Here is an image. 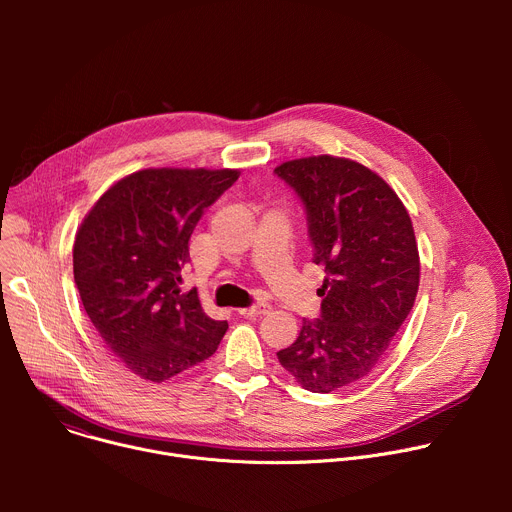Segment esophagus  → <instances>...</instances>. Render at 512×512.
<instances>
[{
    "label": "esophagus",
    "instance_id": "34e87169",
    "mask_svg": "<svg viewBox=\"0 0 512 512\" xmlns=\"http://www.w3.org/2000/svg\"><path fill=\"white\" fill-rule=\"evenodd\" d=\"M269 310H271V306L269 304H255V306H249V308H241L239 310V314L241 316H265V314H269Z\"/></svg>",
    "mask_w": 512,
    "mask_h": 512
}]
</instances>
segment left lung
Masks as SVG:
<instances>
[{
  "label": "left lung",
  "instance_id": "8db88e82",
  "mask_svg": "<svg viewBox=\"0 0 512 512\" xmlns=\"http://www.w3.org/2000/svg\"><path fill=\"white\" fill-rule=\"evenodd\" d=\"M275 174L302 198L312 261L326 271L320 318L277 358L304 389L332 393L377 367L415 304L413 225L395 190L354 160L300 158Z\"/></svg>",
  "mask_w": 512,
  "mask_h": 512
}]
</instances>
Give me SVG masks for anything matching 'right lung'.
<instances>
[{"label": "right lung", "instance_id": "right-lung-1", "mask_svg": "<svg viewBox=\"0 0 512 512\" xmlns=\"http://www.w3.org/2000/svg\"><path fill=\"white\" fill-rule=\"evenodd\" d=\"M239 170L150 168L115 182L89 210L72 247L81 302L107 348L145 381L162 383L212 356L229 324L180 289L188 241Z\"/></svg>", "mask_w": 512, "mask_h": 512}]
</instances>
